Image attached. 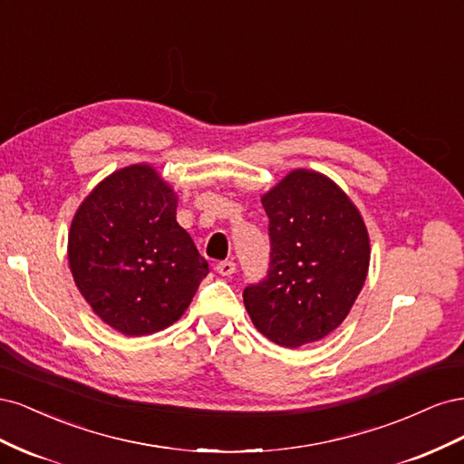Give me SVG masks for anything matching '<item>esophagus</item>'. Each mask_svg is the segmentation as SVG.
<instances>
[{
    "instance_id": "34e87169",
    "label": "esophagus",
    "mask_w": 464,
    "mask_h": 464,
    "mask_svg": "<svg viewBox=\"0 0 464 464\" xmlns=\"http://www.w3.org/2000/svg\"><path fill=\"white\" fill-rule=\"evenodd\" d=\"M236 271V263L234 261H220L217 263V273L222 276H230Z\"/></svg>"
}]
</instances>
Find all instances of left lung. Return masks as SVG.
Masks as SVG:
<instances>
[{
    "label": "left lung",
    "instance_id": "left-lung-1",
    "mask_svg": "<svg viewBox=\"0 0 464 464\" xmlns=\"http://www.w3.org/2000/svg\"><path fill=\"white\" fill-rule=\"evenodd\" d=\"M261 203L271 259L259 283L246 286V310L280 346L315 343L341 325L366 280V224L329 178L310 170L290 172Z\"/></svg>",
    "mask_w": 464,
    "mask_h": 464
}]
</instances>
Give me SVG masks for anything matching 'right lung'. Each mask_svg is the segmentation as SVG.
<instances>
[{"label":"right lung","instance_id":"right-lung-1","mask_svg":"<svg viewBox=\"0 0 464 464\" xmlns=\"http://www.w3.org/2000/svg\"><path fill=\"white\" fill-rule=\"evenodd\" d=\"M176 201L150 166L135 164L106 178L72 222L75 285L98 317L128 336L172 325L208 275L176 222Z\"/></svg>","mask_w":464,"mask_h":464}]
</instances>
